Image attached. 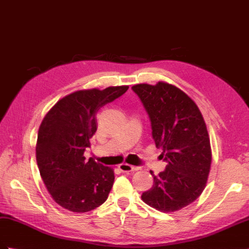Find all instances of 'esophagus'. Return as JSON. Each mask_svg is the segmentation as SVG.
<instances>
[{"mask_svg":"<svg viewBox=\"0 0 249 249\" xmlns=\"http://www.w3.org/2000/svg\"><path fill=\"white\" fill-rule=\"evenodd\" d=\"M118 168H119V170H120L121 172H131V171H136V170H138L137 167L129 165V163H125V162L120 163V165L118 166Z\"/></svg>","mask_w":249,"mask_h":249,"instance_id":"obj_1","label":"esophagus"}]
</instances>
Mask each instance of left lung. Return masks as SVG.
<instances>
[{
	"instance_id": "obj_1",
	"label": "left lung",
	"mask_w": 249,
	"mask_h": 249,
	"mask_svg": "<svg viewBox=\"0 0 249 249\" xmlns=\"http://www.w3.org/2000/svg\"><path fill=\"white\" fill-rule=\"evenodd\" d=\"M132 89L149 115L152 137L167 162L159 175L150 171L154 184L142 199L161 212L178 211L195 202L207 183L211 147L203 115L196 102L172 84L142 83Z\"/></svg>"
}]
</instances>
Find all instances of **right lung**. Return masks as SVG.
Listing matches in <instances>:
<instances>
[{"instance_id": "1", "label": "right lung", "mask_w": 249, "mask_h": 249, "mask_svg": "<svg viewBox=\"0 0 249 249\" xmlns=\"http://www.w3.org/2000/svg\"><path fill=\"white\" fill-rule=\"evenodd\" d=\"M128 86L77 90L60 99L38 132L36 159L53 199L72 212H88L104 204L114 170L84 157L97 130L96 113L128 90Z\"/></svg>"}]
</instances>
